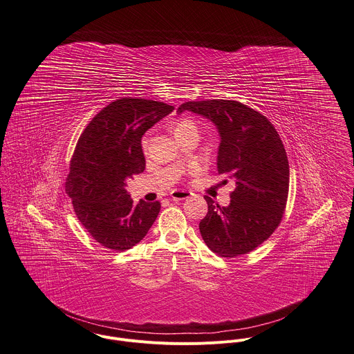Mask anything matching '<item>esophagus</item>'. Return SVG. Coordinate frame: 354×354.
<instances>
[{
    "mask_svg": "<svg viewBox=\"0 0 354 354\" xmlns=\"http://www.w3.org/2000/svg\"><path fill=\"white\" fill-rule=\"evenodd\" d=\"M193 197V193L186 192V190H174L171 193V198L174 201H183V200H189Z\"/></svg>",
    "mask_w": 354,
    "mask_h": 354,
    "instance_id": "esophagus-1",
    "label": "esophagus"
}]
</instances>
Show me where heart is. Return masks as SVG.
<instances>
[{
    "instance_id": "heart-1",
    "label": "heart",
    "mask_w": 354,
    "mask_h": 354,
    "mask_svg": "<svg viewBox=\"0 0 354 354\" xmlns=\"http://www.w3.org/2000/svg\"><path fill=\"white\" fill-rule=\"evenodd\" d=\"M189 130H197L196 123H194L193 120H189V119H180V120H178V122L175 123V126H174L175 137H179L180 134H183V133H186V131H189ZM147 143H149L147 138H145V140L142 141L143 150L147 149Z\"/></svg>"
}]
</instances>
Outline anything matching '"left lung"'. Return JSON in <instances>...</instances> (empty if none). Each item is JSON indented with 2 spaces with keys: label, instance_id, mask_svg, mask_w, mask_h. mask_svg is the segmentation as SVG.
Returning a JSON list of instances; mask_svg holds the SVG:
<instances>
[{
  "label": "left lung",
  "instance_id": "8db88e82",
  "mask_svg": "<svg viewBox=\"0 0 354 354\" xmlns=\"http://www.w3.org/2000/svg\"><path fill=\"white\" fill-rule=\"evenodd\" d=\"M185 111L216 126L217 172L235 183L227 207L205 197L203 239L221 257L246 254L267 241L282 220L290 182L282 140L266 116L238 101H190L178 108V113Z\"/></svg>",
  "mask_w": 354,
  "mask_h": 354
}]
</instances>
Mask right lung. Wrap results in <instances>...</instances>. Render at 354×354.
I'll return each mask as SVG.
<instances>
[{
    "mask_svg": "<svg viewBox=\"0 0 354 354\" xmlns=\"http://www.w3.org/2000/svg\"><path fill=\"white\" fill-rule=\"evenodd\" d=\"M174 106L120 98L86 127L75 147L66 192L82 225L102 246L123 252L140 243L160 212V203L127 193V179L145 169L142 136Z\"/></svg>",
    "mask_w": 354,
    "mask_h": 354,
    "instance_id": "1",
    "label": "right lung"
}]
</instances>
